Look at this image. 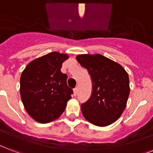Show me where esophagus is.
I'll list each match as a JSON object with an SVG mask.
<instances>
[{"mask_svg": "<svg viewBox=\"0 0 153 153\" xmlns=\"http://www.w3.org/2000/svg\"><path fill=\"white\" fill-rule=\"evenodd\" d=\"M73 91H74V94H75V95H76V94H77V92H78V88H77V87H76L75 89H73Z\"/></svg>", "mask_w": 153, "mask_h": 153, "instance_id": "34e87169", "label": "esophagus"}]
</instances>
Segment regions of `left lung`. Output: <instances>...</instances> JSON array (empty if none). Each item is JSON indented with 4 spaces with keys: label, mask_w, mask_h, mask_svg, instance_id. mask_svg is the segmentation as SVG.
<instances>
[{
    "label": "left lung",
    "mask_w": 153,
    "mask_h": 153,
    "mask_svg": "<svg viewBox=\"0 0 153 153\" xmlns=\"http://www.w3.org/2000/svg\"><path fill=\"white\" fill-rule=\"evenodd\" d=\"M76 60L88 70L92 94L81 105L85 119L94 125L105 127L119 119L129 97V77L121 65L100 54L79 55Z\"/></svg>",
    "instance_id": "1"
}]
</instances>
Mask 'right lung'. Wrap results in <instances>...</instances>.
I'll return each mask as SVG.
<instances>
[{
	"label": "right lung",
	"instance_id": "right-lung-1",
	"mask_svg": "<svg viewBox=\"0 0 153 153\" xmlns=\"http://www.w3.org/2000/svg\"><path fill=\"white\" fill-rule=\"evenodd\" d=\"M67 54L51 52L29 63L22 73L20 94L26 112L32 119L47 123L58 119L71 98L72 89L68 76L60 69Z\"/></svg>",
	"mask_w": 153,
	"mask_h": 153
}]
</instances>
